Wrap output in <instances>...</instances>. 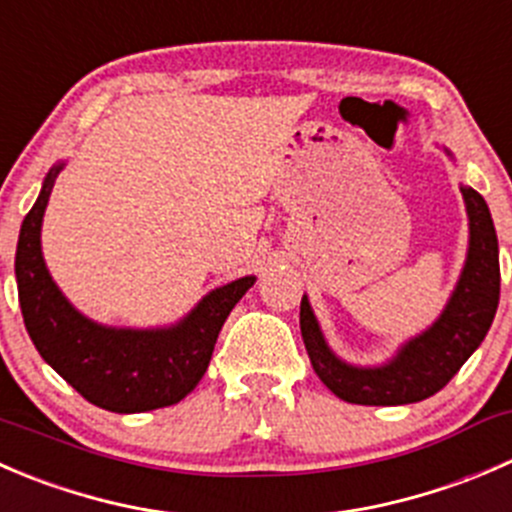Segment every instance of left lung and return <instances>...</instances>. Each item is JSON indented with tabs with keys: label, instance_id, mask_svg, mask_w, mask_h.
Masks as SVG:
<instances>
[{
	"label": "left lung",
	"instance_id": "obj_1",
	"mask_svg": "<svg viewBox=\"0 0 512 512\" xmlns=\"http://www.w3.org/2000/svg\"><path fill=\"white\" fill-rule=\"evenodd\" d=\"M445 155L453 157L448 147ZM455 160V157H453ZM468 212V252L458 282L438 320L398 347L380 365L347 362L327 345L307 295L300 302V330L312 370L327 390L355 405H408L443 390L480 347L500 300L498 235L483 197L460 185Z\"/></svg>",
	"mask_w": 512,
	"mask_h": 512
}]
</instances>
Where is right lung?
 Wrapping results in <instances>:
<instances>
[{
    "instance_id": "1",
    "label": "right lung",
    "mask_w": 512,
    "mask_h": 512,
    "mask_svg": "<svg viewBox=\"0 0 512 512\" xmlns=\"http://www.w3.org/2000/svg\"><path fill=\"white\" fill-rule=\"evenodd\" d=\"M62 170L64 162H57L44 177L14 257L19 305L34 347L84 400L109 413H147L180 403L207 372L227 315L257 277L215 287L172 325L114 327L82 315L52 280L42 255L44 210Z\"/></svg>"
}]
</instances>
